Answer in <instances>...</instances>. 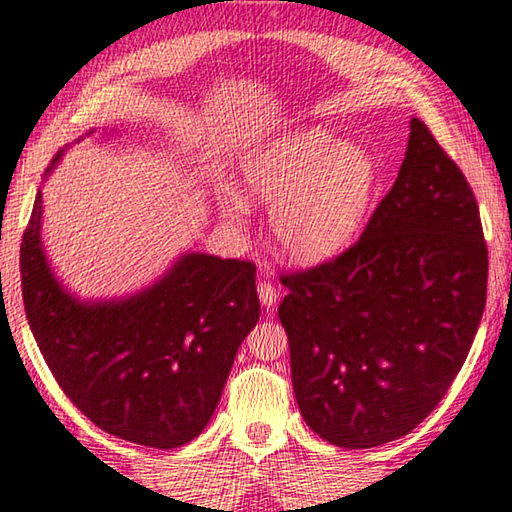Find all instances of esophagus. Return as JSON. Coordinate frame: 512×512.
<instances>
[{
    "mask_svg": "<svg viewBox=\"0 0 512 512\" xmlns=\"http://www.w3.org/2000/svg\"><path fill=\"white\" fill-rule=\"evenodd\" d=\"M257 296H259V300H262L264 307H273L275 300H278V296H280V291L275 289L273 282L262 280V282H259V285H257Z\"/></svg>",
    "mask_w": 512,
    "mask_h": 512,
    "instance_id": "obj_1",
    "label": "esophagus"
}]
</instances>
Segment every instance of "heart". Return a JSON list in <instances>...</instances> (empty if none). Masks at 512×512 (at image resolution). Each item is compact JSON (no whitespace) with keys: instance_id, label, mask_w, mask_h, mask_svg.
<instances>
[{"instance_id":"obj_1","label":"heart","mask_w":512,"mask_h":512,"mask_svg":"<svg viewBox=\"0 0 512 512\" xmlns=\"http://www.w3.org/2000/svg\"><path fill=\"white\" fill-rule=\"evenodd\" d=\"M241 177L250 196L273 205L278 246L300 262H314L358 234L376 186V164L360 145L307 127L250 152ZM225 212L241 214V198H227Z\"/></svg>"}]
</instances>
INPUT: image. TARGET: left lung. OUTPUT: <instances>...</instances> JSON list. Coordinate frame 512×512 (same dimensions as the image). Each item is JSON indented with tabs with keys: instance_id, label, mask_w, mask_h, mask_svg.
Wrapping results in <instances>:
<instances>
[{
	"instance_id": "1",
	"label": "left lung",
	"mask_w": 512,
	"mask_h": 512,
	"mask_svg": "<svg viewBox=\"0 0 512 512\" xmlns=\"http://www.w3.org/2000/svg\"><path fill=\"white\" fill-rule=\"evenodd\" d=\"M300 415L323 440L371 449L417 428L467 360L488 298L472 186L419 118L362 237L280 275Z\"/></svg>"
}]
</instances>
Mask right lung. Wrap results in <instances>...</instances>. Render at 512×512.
I'll use <instances>...</instances> for the list:
<instances>
[{"label": "right lung", "mask_w": 512, "mask_h": 512, "mask_svg": "<svg viewBox=\"0 0 512 512\" xmlns=\"http://www.w3.org/2000/svg\"><path fill=\"white\" fill-rule=\"evenodd\" d=\"M40 202L38 193L22 234L20 278L29 328L54 380L104 433L154 449L191 442L212 419L259 319L255 264L191 253L141 294L81 303L45 262Z\"/></svg>", "instance_id": "right-lung-1"}]
</instances>
